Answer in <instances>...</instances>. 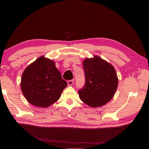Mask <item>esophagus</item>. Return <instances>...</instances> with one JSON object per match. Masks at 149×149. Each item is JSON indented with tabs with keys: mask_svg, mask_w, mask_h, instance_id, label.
Listing matches in <instances>:
<instances>
[{
	"mask_svg": "<svg viewBox=\"0 0 149 149\" xmlns=\"http://www.w3.org/2000/svg\"><path fill=\"white\" fill-rule=\"evenodd\" d=\"M67 83L68 86H71L74 83V79H72V80H69L67 81Z\"/></svg>",
	"mask_w": 149,
	"mask_h": 149,
	"instance_id": "obj_1",
	"label": "esophagus"
}]
</instances>
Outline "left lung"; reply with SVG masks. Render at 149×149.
<instances>
[{
    "label": "left lung",
    "instance_id": "left-lung-1",
    "mask_svg": "<svg viewBox=\"0 0 149 149\" xmlns=\"http://www.w3.org/2000/svg\"><path fill=\"white\" fill-rule=\"evenodd\" d=\"M83 65L85 84L78 90L81 100L93 107L104 105L113 97L118 86L115 68L98 56L84 59Z\"/></svg>",
    "mask_w": 149,
    "mask_h": 149
}]
</instances>
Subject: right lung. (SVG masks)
<instances>
[{
	"mask_svg": "<svg viewBox=\"0 0 149 149\" xmlns=\"http://www.w3.org/2000/svg\"><path fill=\"white\" fill-rule=\"evenodd\" d=\"M66 86L55 63L43 56L28 66L22 75V93L28 102L38 107H49L56 102Z\"/></svg>",
	"mask_w": 149,
	"mask_h": 149,
	"instance_id": "right-lung-1",
	"label": "right lung"
}]
</instances>
